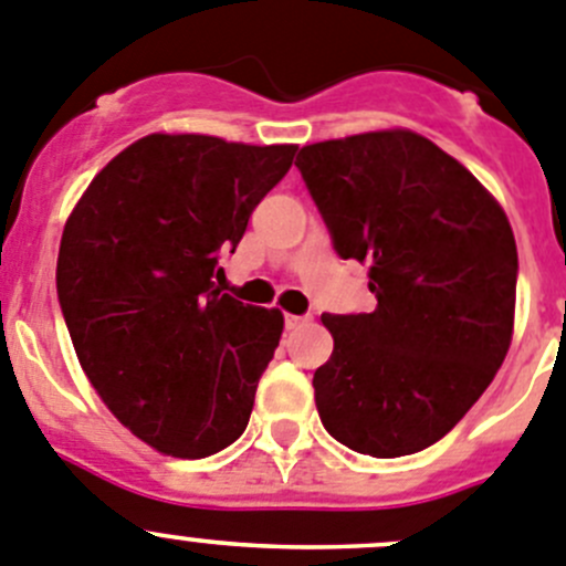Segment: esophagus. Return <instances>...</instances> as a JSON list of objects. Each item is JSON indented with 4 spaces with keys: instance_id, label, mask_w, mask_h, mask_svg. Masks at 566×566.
<instances>
[{
    "instance_id": "1",
    "label": "esophagus",
    "mask_w": 566,
    "mask_h": 566,
    "mask_svg": "<svg viewBox=\"0 0 566 566\" xmlns=\"http://www.w3.org/2000/svg\"><path fill=\"white\" fill-rule=\"evenodd\" d=\"M307 321V315H284V326H287V329H298V326H304Z\"/></svg>"
}]
</instances>
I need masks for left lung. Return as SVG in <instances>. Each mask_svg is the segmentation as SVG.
<instances>
[{"mask_svg":"<svg viewBox=\"0 0 566 566\" xmlns=\"http://www.w3.org/2000/svg\"><path fill=\"white\" fill-rule=\"evenodd\" d=\"M340 259L368 265L374 313L321 315L335 337L315 371L326 432L348 450H427L467 416L514 332L516 242L478 178L413 130L301 147Z\"/></svg>","mask_w":566,"mask_h":566,"instance_id":"left-lung-1","label":"left lung"}]
</instances>
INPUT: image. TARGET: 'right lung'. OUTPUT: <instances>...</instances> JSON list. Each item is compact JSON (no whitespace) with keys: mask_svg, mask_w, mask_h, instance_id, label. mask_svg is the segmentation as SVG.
Instances as JSON below:
<instances>
[{"mask_svg":"<svg viewBox=\"0 0 566 566\" xmlns=\"http://www.w3.org/2000/svg\"><path fill=\"white\" fill-rule=\"evenodd\" d=\"M295 150L150 134L69 214L55 282L77 360L111 413L164 455H214L248 427L284 318L220 293L218 262Z\"/></svg>","mask_w":566,"mask_h":566,"instance_id":"right-lung-1","label":"right lung"}]
</instances>
